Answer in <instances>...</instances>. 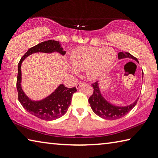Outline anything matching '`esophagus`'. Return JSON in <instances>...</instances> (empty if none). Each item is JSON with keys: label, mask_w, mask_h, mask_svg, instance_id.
<instances>
[{"label": "esophagus", "mask_w": 158, "mask_h": 158, "mask_svg": "<svg viewBox=\"0 0 158 158\" xmlns=\"http://www.w3.org/2000/svg\"><path fill=\"white\" fill-rule=\"evenodd\" d=\"M83 85V83L82 82H78V84H77L76 85V89H80V87H81V86Z\"/></svg>", "instance_id": "34e87169"}]
</instances>
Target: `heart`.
Masks as SVG:
<instances>
[{
	"instance_id": "b5f03b06",
	"label": "heart",
	"mask_w": 158,
	"mask_h": 158,
	"mask_svg": "<svg viewBox=\"0 0 158 158\" xmlns=\"http://www.w3.org/2000/svg\"><path fill=\"white\" fill-rule=\"evenodd\" d=\"M115 59V52L109 47H81L71 53L70 61L72 66L67 65V69L74 75L78 74V70H85L89 80H96L108 71Z\"/></svg>"
}]
</instances>
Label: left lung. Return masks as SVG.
Masks as SVG:
<instances>
[{
	"label": "left lung",
	"mask_w": 158,
	"mask_h": 158,
	"mask_svg": "<svg viewBox=\"0 0 158 158\" xmlns=\"http://www.w3.org/2000/svg\"><path fill=\"white\" fill-rule=\"evenodd\" d=\"M124 58H130L132 60L139 62L138 59L132 56L131 53L128 52H119L118 53V59ZM142 78H143V73H142ZM92 87H94V94L89 98V102L90 104L93 111L99 117L102 118L105 120H114L117 119L123 118V116L127 115L131 110L136 105L138 102V98L133 103L130 104L127 106H117L114 104L109 102L106 98L102 96L101 93L99 82H95L92 85Z\"/></svg>",
	"instance_id": "8db88e82"
}]
</instances>
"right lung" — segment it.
Segmentation results:
<instances>
[{
	"instance_id": "right-lung-1",
	"label": "right lung",
	"mask_w": 158,
	"mask_h": 158,
	"mask_svg": "<svg viewBox=\"0 0 158 158\" xmlns=\"http://www.w3.org/2000/svg\"><path fill=\"white\" fill-rule=\"evenodd\" d=\"M53 52L59 53L62 56H64L66 53L59 41L50 40L42 42L29 49L20 59L18 66L16 87L19 102L29 114L47 121L56 120L66 114L71 105L73 94L77 91L76 88H67L64 85L60 84L52 94L40 100H32L23 90L21 65L23 60L33 53H52Z\"/></svg>"
}]
</instances>
